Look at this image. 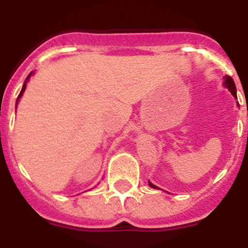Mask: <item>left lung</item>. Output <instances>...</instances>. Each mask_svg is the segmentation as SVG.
Segmentation results:
<instances>
[{
    "instance_id": "obj_1",
    "label": "left lung",
    "mask_w": 248,
    "mask_h": 248,
    "mask_svg": "<svg viewBox=\"0 0 248 248\" xmlns=\"http://www.w3.org/2000/svg\"><path fill=\"white\" fill-rule=\"evenodd\" d=\"M225 85H226L227 88H229V91L231 92L232 95L235 98H237V95H236V85H235V82H233V79H232L231 77L230 76H226L225 77ZM149 185L151 186V187H154V189H157L156 186L153 185L151 183H149Z\"/></svg>"
}]
</instances>
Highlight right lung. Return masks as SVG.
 <instances>
[{
    "label": "right lung",
    "instance_id": "right-lung-1",
    "mask_svg": "<svg viewBox=\"0 0 248 248\" xmlns=\"http://www.w3.org/2000/svg\"><path fill=\"white\" fill-rule=\"evenodd\" d=\"M31 74H32V73H30V74H28V77H27V78H26V80H25V84H23V87H22V91H21V93H19L18 98H17V102H16V104H17V103H18L19 98H21V95H22V94H23V92H25V89H26V83H27V80H28V78H30V77H31Z\"/></svg>",
    "mask_w": 248,
    "mask_h": 248
}]
</instances>
